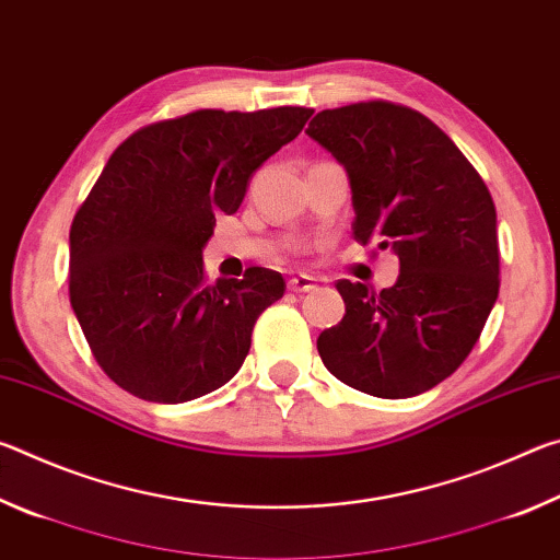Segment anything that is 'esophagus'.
I'll list each match as a JSON object with an SVG mask.
<instances>
[{"label":"esophagus","mask_w":560,"mask_h":560,"mask_svg":"<svg viewBox=\"0 0 560 560\" xmlns=\"http://www.w3.org/2000/svg\"><path fill=\"white\" fill-rule=\"evenodd\" d=\"M316 281L314 277H308V273H296V277L289 279V289L296 291V293H308L316 289Z\"/></svg>","instance_id":"obj_1"}]
</instances>
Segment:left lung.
Masks as SVG:
<instances>
[{"mask_svg": "<svg viewBox=\"0 0 560 560\" xmlns=\"http://www.w3.org/2000/svg\"><path fill=\"white\" fill-rule=\"evenodd\" d=\"M308 136L346 167L353 234L400 259L390 289L340 279L338 326L318 336L324 365L360 393L397 400L464 363L499 296L497 210L447 132L400 103L320 110Z\"/></svg>", "mask_w": 560, "mask_h": 560, "instance_id": "obj_1", "label": "left lung"}]
</instances>
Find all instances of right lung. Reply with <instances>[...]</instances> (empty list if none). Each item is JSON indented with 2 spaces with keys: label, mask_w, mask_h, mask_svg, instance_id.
Returning a JSON list of instances; mask_svg holds the SVG:
<instances>
[{
  "label": "right lung",
  "mask_w": 560,
  "mask_h": 560,
  "mask_svg": "<svg viewBox=\"0 0 560 560\" xmlns=\"http://www.w3.org/2000/svg\"><path fill=\"white\" fill-rule=\"evenodd\" d=\"M311 108H200L150 122L113 150L71 222L69 296L113 383L148 402H187L240 371L257 318L287 291L279 271L207 281L214 217L234 214L264 160Z\"/></svg>",
  "instance_id": "1"
}]
</instances>
